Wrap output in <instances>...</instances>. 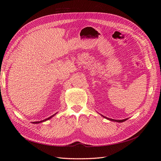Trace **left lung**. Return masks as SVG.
<instances>
[{"label":"left lung","mask_w":161,"mask_h":161,"mask_svg":"<svg viewBox=\"0 0 161 161\" xmlns=\"http://www.w3.org/2000/svg\"><path fill=\"white\" fill-rule=\"evenodd\" d=\"M103 117V118H106V119H109V120H111V121H116V122H124V121H125V120H127L128 119L126 118V119H120V120H118V119H110V118H106V117H105V116H103V115H102Z\"/></svg>","instance_id":"1"}]
</instances>
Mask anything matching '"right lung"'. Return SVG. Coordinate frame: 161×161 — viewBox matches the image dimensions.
Masks as SVG:
<instances>
[{
    "mask_svg": "<svg viewBox=\"0 0 161 161\" xmlns=\"http://www.w3.org/2000/svg\"><path fill=\"white\" fill-rule=\"evenodd\" d=\"M56 114H53V115H52V116H50V118H47V119H44V120H42V121H34V122H32L33 124H39V123H41V122H43V121H46V120H48V119H50V118H52L53 116H54Z\"/></svg>",
    "mask_w": 161,
    "mask_h": 161,
    "instance_id": "1",
    "label": "right lung"
}]
</instances>
